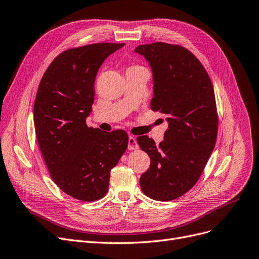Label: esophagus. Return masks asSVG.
Here are the masks:
<instances>
[{"label":"esophagus","mask_w":259,"mask_h":259,"mask_svg":"<svg viewBox=\"0 0 259 259\" xmlns=\"http://www.w3.org/2000/svg\"><path fill=\"white\" fill-rule=\"evenodd\" d=\"M139 145H138V142L137 139L135 137H129L128 139V149L129 150H135L138 149Z\"/></svg>","instance_id":"obj_1"}]
</instances>
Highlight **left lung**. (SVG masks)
I'll use <instances>...</instances> for the list:
<instances>
[{"label": "left lung", "instance_id": "8db88e82", "mask_svg": "<svg viewBox=\"0 0 259 259\" xmlns=\"http://www.w3.org/2000/svg\"><path fill=\"white\" fill-rule=\"evenodd\" d=\"M135 52L152 72L150 108L164 114L168 123L159 146L147 136L137 138L150 158L140 186L148 197L166 202L196 184L211 156L218 135L214 91L204 66L186 48L155 42Z\"/></svg>", "mask_w": 259, "mask_h": 259}]
</instances>
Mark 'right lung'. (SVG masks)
<instances>
[{"mask_svg":"<svg viewBox=\"0 0 259 259\" xmlns=\"http://www.w3.org/2000/svg\"><path fill=\"white\" fill-rule=\"evenodd\" d=\"M124 44H94L56 56L44 73L34 103V126L51 178L84 202L102 198L110 171L128 146L123 130L89 128L95 80L102 63Z\"/></svg>","mask_w":259,"mask_h":259,"instance_id":"add662e5","label":"right lung"}]
</instances>
